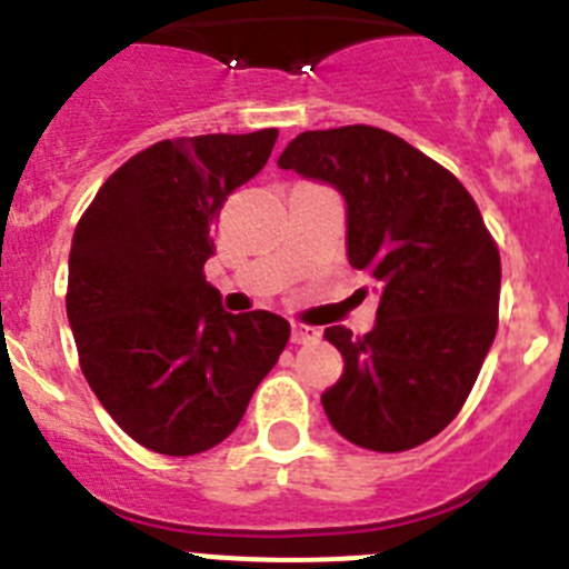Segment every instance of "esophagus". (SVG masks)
<instances>
[{
  "label": "esophagus",
  "mask_w": 569,
  "mask_h": 569,
  "mask_svg": "<svg viewBox=\"0 0 569 569\" xmlns=\"http://www.w3.org/2000/svg\"><path fill=\"white\" fill-rule=\"evenodd\" d=\"M317 339H320V328L300 326V322L291 326V342L295 345H309V342H317Z\"/></svg>",
  "instance_id": "1"
}]
</instances>
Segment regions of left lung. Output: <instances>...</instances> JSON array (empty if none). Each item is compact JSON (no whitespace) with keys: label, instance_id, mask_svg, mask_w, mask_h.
<instances>
[{"label":"left lung","instance_id":"8db88e82","mask_svg":"<svg viewBox=\"0 0 569 569\" xmlns=\"http://www.w3.org/2000/svg\"><path fill=\"white\" fill-rule=\"evenodd\" d=\"M278 164L339 190L350 267L379 289L373 331L326 328L345 359L322 392L328 421L373 452L427 443L460 412L497 333L500 252L475 199L373 126L302 131Z\"/></svg>","mask_w":569,"mask_h":569}]
</instances>
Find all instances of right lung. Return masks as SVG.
<instances>
[{
	"label": "right lung",
	"instance_id": "obj_1",
	"mask_svg": "<svg viewBox=\"0 0 569 569\" xmlns=\"http://www.w3.org/2000/svg\"><path fill=\"white\" fill-rule=\"evenodd\" d=\"M274 140L278 129L157 142L106 179L76 227L67 317L81 370L151 452L221 443L289 342L283 317L230 315L204 280L212 219Z\"/></svg>",
	"mask_w": 569,
	"mask_h": 569
}]
</instances>
